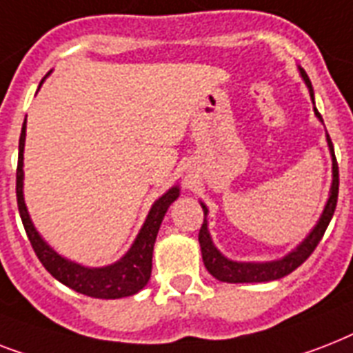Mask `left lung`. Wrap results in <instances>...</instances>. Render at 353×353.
<instances>
[{
	"instance_id": "1",
	"label": "left lung",
	"mask_w": 353,
	"mask_h": 353,
	"mask_svg": "<svg viewBox=\"0 0 353 353\" xmlns=\"http://www.w3.org/2000/svg\"><path fill=\"white\" fill-rule=\"evenodd\" d=\"M299 73H301L302 80L306 82L307 90H310V97L313 101V112H315V117L323 122L321 113L317 112L315 108V97H313V88L312 82L307 79L306 71L302 68H299ZM326 141H328L330 154H332V187H330V196L328 201L324 205V210L319 221L315 223L310 234L304 238V240L291 249L285 256L279 258V260H271V262H236L227 258L225 254H221L220 249L214 245L212 241V236L209 232V221H207V214H209V209L203 201L201 203V209L205 212L203 225L199 229V247H201V256H203V263L207 271H209L214 279H218L220 282H229V284H251V282H271V280H279L285 274H290L291 271H295L301 263H304L310 258L315 247L319 245V241L324 236L326 229L330 225V220L335 212V205H337V194H339V166H337V159H335L334 154V144H332V139L326 133Z\"/></svg>"
}]
</instances>
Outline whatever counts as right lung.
<instances>
[{"label":"right lung","instance_id":"1","mask_svg":"<svg viewBox=\"0 0 353 353\" xmlns=\"http://www.w3.org/2000/svg\"><path fill=\"white\" fill-rule=\"evenodd\" d=\"M43 82V80H41ZM40 82V85H41ZM27 117L21 126L19 135V155H18V170H16V198H18V210L23 221L25 232L29 236V241L34 249L36 256L41 265L49 273L68 285L71 290L82 295L93 296V299H122V296H132L143 290L148 284L150 274H152V254H154V243L163 223L166 210L177 198H179V185L168 188L159 199H155L152 209H150L146 220L139 234L135 236L132 247L128 249L126 254L102 268H88L82 263L71 262L62 254H58L41 234L36 231L34 223L30 220L29 210L25 205L23 198V150H25V135H27Z\"/></svg>","mask_w":353,"mask_h":353}]
</instances>
